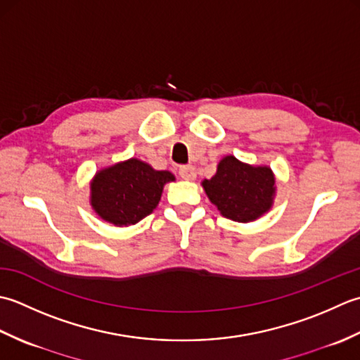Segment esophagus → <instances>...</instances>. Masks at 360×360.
I'll return each mask as SVG.
<instances>
[{
	"label": "esophagus",
	"instance_id": "obj_1",
	"mask_svg": "<svg viewBox=\"0 0 360 360\" xmlns=\"http://www.w3.org/2000/svg\"><path fill=\"white\" fill-rule=\"evenodd\" d=\"M180 177L183 180H188V181H193L197 177V172H195V167L194 166H180Z\"/></svg>",
	"mask_w": 360,
	"mask_h": 360
}]
</instances>
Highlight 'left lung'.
<instances>
[{"label": "left lung", "mask_w": 360, "mask_h": 360, "mask_svg": "<svg viewBox=\"0 0 360 360\" xmlns=\"http://www.w3.org/2000/svg\"><path fill=\"white\" fill-rule=\"evenodd\" d=\"M202 188L224 217L247 224L272 210L276 179L270 166L248 165L234 155H225L216 174L202 181Z\"/></svg>", "instance_id": "left-lung-1"}]
</instances>
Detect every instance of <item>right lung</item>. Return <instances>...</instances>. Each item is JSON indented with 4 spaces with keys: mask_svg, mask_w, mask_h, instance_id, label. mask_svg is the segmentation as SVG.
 Segmentation results:
<instances>
[{
    "mask_svg": "<svg viewBox=\"0 0 360 360\" xmlns=\"http://www.w3.org/2000/svg\"><path fill=\"white\" fill-rule=\"evenodd\" d=\"M175 181L169 171H157L138 158L102 167L90 181L93 211L115 226L138 224L157 208L166 183Z\"/></svg>",
    "mask_w": 360,
    "mask_h": 360,
    "instance_id": "add662e5",
    "label": "right lung"
}]
</instances>
